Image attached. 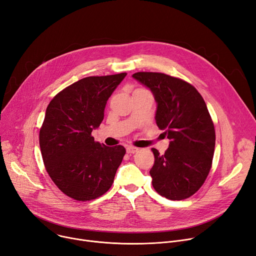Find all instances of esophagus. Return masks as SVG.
<instances>
[{"mask_svg": "<svg viewBox=\"0 0 256 256\" xmlns=\"http://www.w3.org/2000/svg\"><path fill=\"white\" fill-rule=\"evenodd\" d=\"M138 150H139V148L134 147V146H128L126 147V152L128 153V154H134V153H136Z\"/></svg>", "mask_w": 256, "mask_h": 256, "instance_id": "obj_1", "label": "esophagus"}]
</instances>
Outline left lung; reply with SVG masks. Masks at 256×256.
I'll return each instance as SVG.
<instances>
[{"label": "left lung", "mask_w": 256, "mask_h": 256, "mask_svg": "<svg viewBox=\"0 0 256 256\" xmlns=\"http://www.w3.org/2000/svg\"><path fill=\"white\" fill-rule=\"evenodd\" d=\"M132 78L154 96L156 124L170 140L164 154L152 149V185L168 200L190 198L205 182L214 156L215 130L205 100L179 78L152 72L134 73Z\"/></svg>", "instance_id": "obj_1"}]
</instances>
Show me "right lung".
<instances>
[{
	"mask_svg": "<svg viewBox=\"0 0 256 256\" xmlns=\"http://www.w3.org/2000/svg\"><path fill=\"white\" fill-rule=\"evenodd\" d=\"M126 76L83 78L58 92L46 109L40 130L43 162L51 180L74 200H90L108 192L126 154L124 146H105L92 137Z\"/></svg>",
	"mask_w": 256,
	"mask_h": 256,
	"instance_id": "obj_1",
	"label": "right lung"
}]
</instances>
